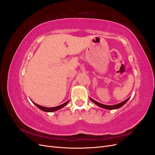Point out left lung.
<instances>
[{
	"mask_svg": "<svg viewBox=\"0 0 155 155\" xmlns=\"http://www.w3.org/2000/svg\"><path fill=\"white\" fill-rule=\"evenodd\" d=\"M129 98H130V97L127 98V99L125 100V101L120 103V104H116V105H104V104H100V103L97 102L96 101L94 100L93 99H92L91 97H90V100L94 103V104H95L96 105H97V106H99V107H101V108H104V109H108V110H113V109H119V108L122 107L124 105H125V104H126V102L129 100Z\"/></svg>",
	"mask_w": 155,
	"mask_h": 155,
	"instance_id": "1",
	"label": "left lung"
}]
</instances>
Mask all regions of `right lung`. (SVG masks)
<instances>
[{
  "label": "right lung",
  "instance_id": "right-lung-1",
  "mask_svg": "<svg viewBox=\"0 0 155 155\" xmlns=\"http://www.w3.org/2000/svg\"><path fill=\"white\" fill-rule=\"evenodd\" d=\"M68 101H69V100L67 101V102L64 103V104H62V105H59V106L55 107H43V106L39 105L37 104H35V103L33 102V101H32V102L34 103V104L35 105H36L37 107H38L39 109H40L41 110H43V111H45V112H54V111H56V110H58L59 109H61V108L64 107V106H66V105L68 104Z\"/></svg>",
  "mask_w": 155,
  "mask_h": 155
}]
</instances>
